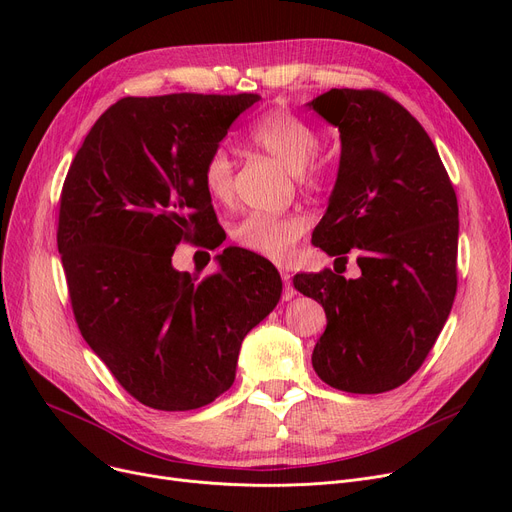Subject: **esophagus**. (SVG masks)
Masks as SVG:
<instances>
[{
    "mask_svg": "<svg viewBox=\"0 0 512 512\" xmlns=\"http://www.w3.org/2000/svg\"><path fill=\"white\" fill-rule=\"evenodd\" d=\"M280 278H282V282H284V290H282V299L284 301H290L292 297H294V294H297V292H294V286H292V276L288 274V272H280Z\"/></svg>",
    "mask_w": 512,
    "mask_h": 512,
    "instance_id": "1",
    "label": "esophagus"
}]
</instances>
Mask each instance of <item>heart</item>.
<instances>
[{
  "mask_svg": "<svg viewBox=\"0 0 512 512\" xmlns=\"http://www.w3.org/2000/svg\"><path fill=\"white\" fill-rule=\"evenodd\" d=\"M249 139L292 172H301L307 178H319L326 172L324 164H317L311 159L321 143L319 130L288 110L267 112L251 126ZM201 178L207 195L215 203L228 205L232 201L234 159L224 145L209 151L203 161ZM307 228L309 222L305 215L251 213L247 218H242L230 234L240 249L286 263L297 253V245Z\"/></svg>",
  "mask_w": 512,
  "mask_h": 512,
  "instance_id": "obj_1",
  "label": "heart"
}]
</instances>
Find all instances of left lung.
I'll return each mask as SVG.
<instances>
[{"instance_id": "1", "label": "left lung", "mask_w": 512, "mask_h": 512, "mask_svg": "<svg viewBox=\"0 0 512 512\" xmlns=\"http://www.w3.org/2000/svg\"><path fill=\"white\" fill-rule=\"evenodd\" d=\"M309 107L338 126L336 186L313 245L361 276L297 274L328 326L313 369L328 386L380 394L405 384L432 351L454 303L459 203L423 126L375 89H332Z\"/></svg>"}]
</instances>
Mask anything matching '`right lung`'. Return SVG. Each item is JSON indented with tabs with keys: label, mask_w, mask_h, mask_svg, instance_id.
Here are the masks:
<instances>
[{
	"label": "right lung",
	"mask_w": 512,
	"mask_h": 512,
	"mask_svg": "<svg viewBox=\"0 0 512 512\" xmlns=\"http://www.w3.org/2000/svg\"><path fill=\"white\" fill-rule=\"evenodd\" d=\"M257 93L124 97L72 159L58 251L80 334L118 384L157 411H193L224 394L245 336L282 294L276 267L226 249L220 270L176 272L180 242L215 249L203 161Z\"/></svg>",
	"instance_id": "obj_1"
}]
</instances>
